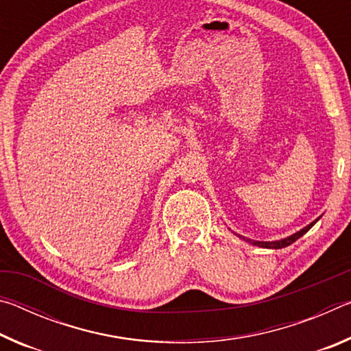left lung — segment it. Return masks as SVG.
I'll use <instances>...</instances> for the list:
<instances>
[{
    "label": "left lung",
    "instance_id": "8db88e82",
    "mask_svg": "<svg viewBox=\"0 0 351 351\" xmlns=\"http://www.w3.org/2000/svg\"><path fill=\"white\" fill-rule=\"evenodd\" d=\"M319 219V218H317ZM316 219V221H317ZM316 221H313L311 224H308L306 228H304L302 230H299V232L297 234H294V235H291V237H288V239H283V240H278V241H254V240H249V239H245V237H241L243 240H246V241H249V243H252V245H255V246H260V247H268V249H282V247H287V246H289V245H293V243L295 241V240H299L302 235L304 234H306L308 230H310L314 224H316Z\"/></svg>",
    "mask_w": 351,
    "mask_h": 351
}]
</instances>
